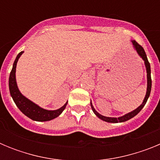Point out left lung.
<instances>
[{
  "label": "left lung",
  "instance_id": "obj_1",
  "mask_svg": "<svg viewBox=\"0 0 160 160\" xmlns=\"http://www.w3.org/2000/svg\"><path fill=\"white\" fill-rule=\"evenodd\" d=\"M131 43L133 45V47L134 49L136 50L137 53L138 54V56L144 61V65H145V67H146V71H147V92L146 95L144 97V99L142 101V104L138 107H137L135 110L131 111V112L128 113V114H124L121 117H118V118H115V117H107V116H103L102 114H100L99 113L96 111L94 107H93V104L90 101V107H91V109H92L93 112L94 113L96 116L98 118H99L100 119H102V121H105V122H112V123H118V122H123L128 121V120L131 119L133 117H135L136 114H138V113L140 112V111L143 108V107L146 104L147 101H148V98H149L150 94H151V90H152V78H151V66H150V63L148 60V58H147V54L144 51L143 48L138 45L135 40H131Z\"/></svg>",
  "mask_w": 160,
  "mask_h": 160
}]
</instances>
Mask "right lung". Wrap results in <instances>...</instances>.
I'll list each match as a JSON object with an SVG mask.
<instances>
[{
	"label": "right lung",
	"instance_id": "add662e5",
	"mask_svg": "<svg viewBox=\"0 0 160 160\" xmlns=\"http://www.w3.org/2000/svg\"><path fill=\"white\" fill-rule=\"evenodd\" d=\"M23 53L24 51H22L21 53H18L16 59L14 61L12 69L11 70L10 74H9L8 87H9V92H10L11 97L12 98L14 102L20 111H22L25 115H26L28 118H31L33 121L46 122V121H49V120L57 118L64 111L68 102H66L62 107H60L59 109H57V110H53V111L46 110V109L39 107L38 104L29 100L25 96H24L18 89L16 80V67L17 63H18L20 57L22 56Z\"/></svg>",
	"mask_w": 160,
	"mask_h": 160
}]
</instances>
